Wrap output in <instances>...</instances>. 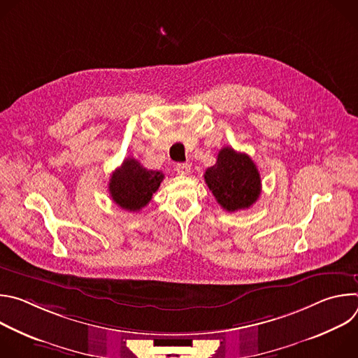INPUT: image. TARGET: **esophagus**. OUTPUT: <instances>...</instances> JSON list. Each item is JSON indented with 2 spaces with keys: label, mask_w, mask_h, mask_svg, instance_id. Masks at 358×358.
I'll return each mask as SVG.
<instances>
[{
  "label": "esophagus",
  "mask_w": 358,
  "mask_h": 358,
  "mask_svg": "<svg viewBox=\"0 0 358 358\" xmlns=\"http://www.w3.org/2000/svg\"><path fill=\"white\" fill-rule=\"evenodd\" d=\"M176 170H177L178 174L187 176V174L191 173V166H189L188 163H178V164L176 166Z\"/></svg>",
  "instance_id": "1"
}]
</instances>
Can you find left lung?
Segmentation results:
<instances>
[{"label": "left lung", "mask_w": 358, "mask_h": 358, "mask_svg": "<svg viewBox=\"0 0 358 358\" xmlns=\"http://www.w3.org/2000/svg\"><path fill=\"white\" fill-rule=\"evenodd\" d=\"M203 178L217 202L228 213L249 208L261 194L257 166L248 155L232 147L220 150L217 163L206 171Z\"/></svg>", "instance_id": "left-lung-1"}]
</instances>
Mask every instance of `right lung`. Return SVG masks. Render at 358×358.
I'll list each match as a JSON object with an SVG mask.
<instances>
[{
    "instance_id": "right-lung-1",
    "label": "right lung",
    "mask_w": 358,
    "mask_h": 358,
    "mask_svg": "<svg viewBox=\"0 0 358 358\" xmlns=\"http://www.w3.org/2000/svg\"><path fill=\"white\" fill-rule=\"evenodd\" d=\"M164 174L144 169L136 159H126L113 171L109 180V192L117 206L126 211L137 213L151 201Z\"/></svg>"
}]
</instances>
